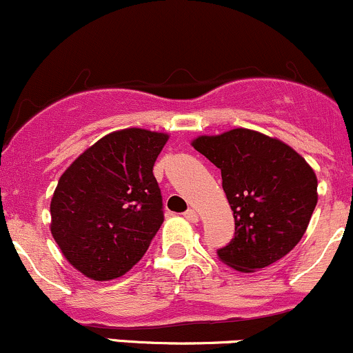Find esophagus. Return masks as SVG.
Returning a JSON list of instances; mask_svg holds the SVG:
<instances>
[{
  "label": "esophagus",
  "instance_id": "obj_1",
  "mask_svg": "<svg viewBox=\"0 0 353 353\" xmlns=\"http://www.w3.org/2000/svg\"><path fill=\"white\" fill-rule=\"evenodd\" d=\"M184 218L191 221V223H197V221H199V214H197L196 209H188V211L184 212Z\"/></svg>",
  "mask_w": 353,
  "mask_h": 353
}]
</instances>
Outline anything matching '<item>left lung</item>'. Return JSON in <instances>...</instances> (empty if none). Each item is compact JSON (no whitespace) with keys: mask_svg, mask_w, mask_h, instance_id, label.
Instances as JSON below:
<instances>
[{"mask_svg":"<svg viewBox=\"0 0 353 353\" xmlns=\"http://www.w3.org/2000/svg\"><path fill=\"white\" fill-rule=\"evenodd\" d=\"M192 147L221 170L234 216V238L218 250L221 261L251 273L288 254L319 201L308 162L285 142L250 129L201 135Z\"/></svg>","mask_w":353,"mask_h":353,"instance_id":"left-lung-1","label":"left lung"}]
</instances>
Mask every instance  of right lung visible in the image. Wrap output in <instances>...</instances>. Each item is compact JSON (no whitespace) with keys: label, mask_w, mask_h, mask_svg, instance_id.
I'll list each match as a JSON object with an SVG mask.
<instances>
[{"label":"right lung","mask_w":353,"mask_h":353,"mask_svg":"<svg viewBox=\"0 0 353 353\" xmlns=\"http://www.w3.org/2000/svg\"><path fill=\"white\" fill-rule=\"evenodd\" d=\"M169 135L123 129L97 141L61 174L50 212L58 248L95 281L122 276L164 221L154 162Z\"/></svg>","instance_id":"obj_1"}]
</instances>
